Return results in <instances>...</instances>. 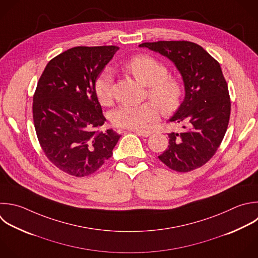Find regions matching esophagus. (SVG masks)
Wrapping results in <instances>:
<instances>
[{"instance_id": "esophagus-1", "label": "esophagus", "mask_w": 258, "mask_h": 258, "mask_svg": "<svg viewBox=\"0 0 258 258\" xmlns=\"http://www.w3.org/2000/svg\"><path fill=\"white\" fill-rule=\"evenodd\" d=\"M132 132H135L136 134L140 135V136H143V137H148L151 135V132L150 131H146V130H131Z\"/></svg>"}]
</instances>
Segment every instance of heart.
<instances>
[{"instance_id": "1", "label": "heart", "mask_w": 258, "mask_h": 258, "mask_svg": "<svg viewBox=\"0 0 258 258\" xmlns=\"http://www.w3.org/2000/svg\"><path fill=\"white\" fill-rule=\"evenodd\" d=\"M129 72L138 82L147 87L148 96L155 101L139 105H122L111 116L112 123L120 128L138 130L146 128L157 119L160 107L163 113L174 112L180 105L183 87L181 82L172 76H167L166 66L147 54L132 57L126 64ZM114 74L111 68H105L96 78L94 91L102 105L110 104Z\"/></svg>"}]
</instances>
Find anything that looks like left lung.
<instances>
[{"instance_id":"1","label":"left lung","mask_w":258,"mask_h":258,"mask_svg":"<svg viewBox=\"0 0 258 258\" xmlns=\"http://www.w3.org/2000/svg\"><path fill=\"white\" fill-rule=\"evenodd\" d=\"M139 46L170 59L184 85L183 102L169 119L182 124L183 129L168 134V148L159 160L178 172L203 166L219 148L230 119V96L219 62L189 41L145 42Z\"/></svg>"}]
</instances>
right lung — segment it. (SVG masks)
Segmentation results:
<instances>
[{"label": "right lung", "mask_w": 258, "mask_h": 258, "mask_svg": "<svg viewBox=\"0 0 258 258\" xmlns=\"http://www.w3.org/2000/svg\"><path fill=\"white\" fill-rule=\"evenodd\" d=\"M118 46H77L45 67L33 96V121L46 157L77 177L97 171L113 155L121 135L98 132L106 118L94 91L97 76Z\"/></svg>", "instance_id": "1"}]
</instances>
